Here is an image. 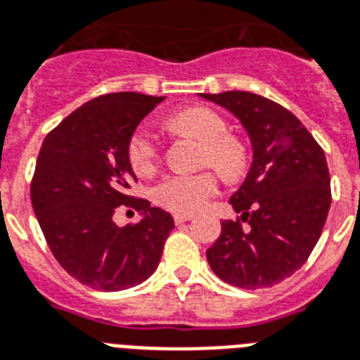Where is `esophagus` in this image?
<instances>
[{"mask_svg": "<svg viewBox=\"0 0 360 360\" xmlns=\"http://www.w3.org/2000/svg\"><path fill=\"white\" fill-rule=\"evenodd\" d=\"M190 220H192V214H174V221L177 226H181V224H185V221Z\"/></svg>", "mask_w": 360, "mask_h": 360, "instance_id": "esophagus-1", "label": "esophagus"}]
</instances>
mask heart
Wrapping results in <instances>:
<instances>
[{"label":"heart","instance_id":"b5f03b06","mask_svg":"<svg viewBox=\"0 0 360 360\" xmlns=\"http://www.w3.org/2000/svg\"><path fill=\"white\" fill-rule=\"evenodd\" d=\"M172 129L190 134L203 142L201 160L203 165L214 166L226 179H236L246 170L248 153L240 140L227 134L226 120L214 110L194 107L181 110L168 118ZM127 159L139 175H148L155 170L159 160V144L151 129L140 125L133 131L127 142ZM218 192V177L214 172L203 170L198 174L166 175L153 188L157 205L177 212L192 214L209 203Z\"/></svg>","mask_w":360,"mask_h":360}]
</instances>
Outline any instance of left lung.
Listing matches in <instances>:
<instances>
[{
	"mask_svg": "<svg viewBox=\"0 0 360 360\" xmlns=\"http://www.w3.org/2000/svg\"><path fill=\"white\" fill-rule=\"evenodd\" d=\"M201 98L235 114L253 148L246 181L229 200L240 216L221 221L207 261L233 286H274L305 264L322 235L331 207L326 153L302 122L271 99L242 90Z\"/></svg>",
	"mask_w": 360,
	"mask_h": 360,
	"instance_id": "left-lung-1",
	"label": "left lung"
}]
</instances>
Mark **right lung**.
Wrapping results in <instances>:
<instances>
[{
	"instance_id": "1",
	"label": "right lung",
	"mask_w": 360,
	"mask_h": 360,
	"mask_svg": "<svg viewBox=\"0 0 360 360\" xmlns=\"http://www.w3.org/2000/svg\"><path fill=\"white\" fill-rule=\"evenodd\" d=\"M165 98L114 92L90 99L44 139L31 203L53 257L79 283L103 292L140 285L157 270L174 229L170 212L127 194L136 181L127 142ZM120 205L145 214L118 228Z\"/></svg>"
}]
</instances>
